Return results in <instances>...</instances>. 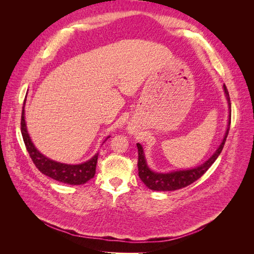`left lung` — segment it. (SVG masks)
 Returning a JSON list of instances; mask_svg holds the SVG:
<instances>
[{"label":"left lung","mask_w":254,"mask_h":254,"mask_svg":"<svg viewBox=\"0 0 254 254\" xmlns=\"http://www.w3.org/2000/svg\"><path fill=\"white\" fill-rule=\"evenodd\" d=\"M224 91L226 94V98L229 106V120L227 130L224 135L220 145L217 147V149L214 151L213 155L207 159L205 162L200 164L199 166H196L194 168H189V170H181V171H174L170 173H158L153 172L151 168L148 166L147 161L145 158L144 149L140 143H137V151H139V159H137V168H139V177L143 181L146 187L152 190H162V191H168V190H176L186 188L190 184L195 182L197 179L209 170L211 165L215 162V160L218 158L220 152L224 148V145L226 143L227 136L230 130V124H231V103H230L229 92L227 90V87L224 84Z\"/></svg>","instance_id":"1"}]
</instances>
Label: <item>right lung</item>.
I'll list each match as a JSON object with an SVG mask.
<instances>
[{"label":"right lung","instance_id":"1","mask_svg":"<svg viewBox=\"0 0 254 254\" xmlns=\"http://www.w3.org/2000/svg\"><path fill=\"white\" fill-rule=\"evenodd\" d=\"M25 102L23 104V110H22V118H21V132L23 136V141L25 143L26 149L29 153L30 158H32L33 162L35 163L36 167L45 176L50 177V178L57 180L59 182L72 184V186H80L88 182L92 179L95 175L96 164H97V158L98 152L92 157L90 160L80 164H65L54 161L44 155L36 148V146L32 142V139L28 134L26 122H25ZM110 137L108 135L105 139L106 142Z\"/></svg>","mask_w":254,"mask_h":254}]
</instances>
